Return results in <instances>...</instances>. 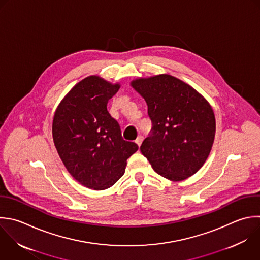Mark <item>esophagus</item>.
Returning a JSON list of instances; mask_svg holds the SVG:
<instances>
[{
    "mask_svg": "<svg viewBox=\"0 0 260 260\" xmlns=\"http://www.w3.org/2000/svg\"><path fill=\"white\" fill-rule=\"evenodd\" d=\"M142 141H143V137H142V136H138V137L136 138V140H135V142H136V144H137L138 146L141 145Z\"/></svg>",
    "mask_w": 260,
    "mask_h": 260,
    "instance_id": "obj_1",
    "label": "esophagus"
}]
</instances>
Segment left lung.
<instances>
[{
    "label": "left lung",
    "mask_w": 260,
    "mask_h": 260,
    "mask_svg": "<svg viewBox=\"0 0 260 260\" xmlns=\"http://www.w3.org/2000/svg\"><path fill=\"white\" fill-rule=\"evenodd\" d=\"M130 85L147 104L152 128L140 150L152 169L174 182L198 172L215 135L209 103L191 85L170 74L136 78Z\"/></svg>",
    "instance_id": "1"
}]
</instances>
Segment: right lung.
Instances as JSON below:
<instances>
[{"mask_svg": "<svg viewBox=\"0 0 260 260\" xmlns=\"http://www.w3.org/2000/svg\"><path fill=\"white\" fill-rule=\"evenodd\" d=\"M120 86L90 75L70 89L54 115L52 132L59 156L70 175L89 189L112 187L138 149L123 139L120 125L107 109Z\"/></svg>", "mask_w": 260, "mask_h": 260, "instance_id": "right-lung-1", "label": "right lung"}]
</instances>
